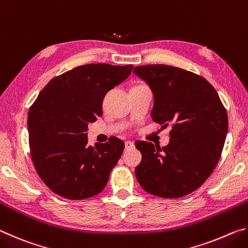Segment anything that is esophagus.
I'll list each match as a JSON object with an SVG mask.
<instances>
[{"label":"esophagus","instance_id":"obj_1","mask_svg":"<svg viewBox=\"0 0 248 248\" xmlns=\"http://www.w3.org/2000/svg\"><path fill=\"white\" fill-rule=\"evenodd\" d=\"M124 146H125V149H131V148H133L134 146V143L132 141H125L124 142Z\"/></svg>","mask_w":248,"mask_h":248}]
</instances>
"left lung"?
Returning <instances> with one entry per match:
<instances>
[{"mask_svg":"<svg viewBox=\"0 0 248 248\" xmlns=\"http://www.w3.org/2000/svg\"><path fill=\"white\" fill-rule=\"evenodd\" d=\"M154 96L152 120L171 125L170 143L155 149L136 141L142 159L136 177L143 189L161 198H180L202 185L223 150L229 120L211 84L190 71L166 64L136 66Z\"/></svg>","mask_w":248,"mask_h":248,"instance_id":"left-lung-1","label":"left lung"}]
</instances>
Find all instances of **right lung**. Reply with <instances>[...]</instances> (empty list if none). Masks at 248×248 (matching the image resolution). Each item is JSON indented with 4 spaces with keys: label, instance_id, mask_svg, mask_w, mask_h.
Segmentation results:
<instances>
[{
    "label": "right lung",
    "instance_id": "1",
    "mask_svg": "<svg viewBox=\"0 0 248 248\" xmlns=\"http://www.w3.org/2000/svg\"><path fill=\"white\" fill-rule=\"evenodd\" d=\"M133 65L90 63L53 78L29 108V149L41 180L54 194L70 200L102 191L124 149L110 137L89 145L87 124L103 115L108 91L127 78Z\"/></svg>",
    "mask_w": 248,
    "mask_h": 248
}]
</instances>
